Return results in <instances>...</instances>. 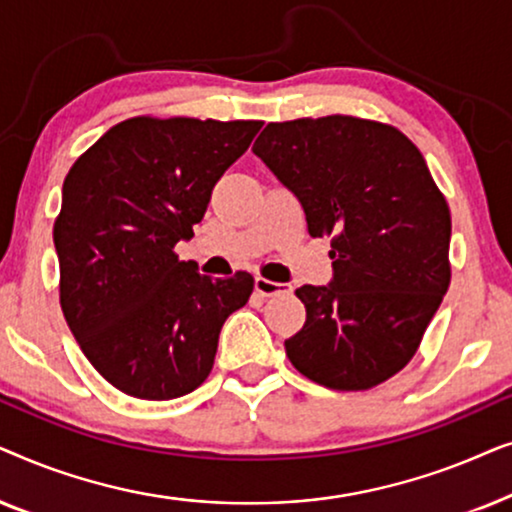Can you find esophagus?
Listing matches in <instances>:
<instances>
[{"instance_id": "obj_1", "label": "esophagus", "mask_w": 512, "mask_h": 512, "mask_svg": "<svg viewBox=\"0 0 512 512\" xmlns=\"http://www.w3.org/2000/svg\"><path fill=\"white\" fill-rule=\"evenodd\" d=\"M256 293H261L263 298H272V296H282V293H291V284H282V282H270L265 277H256Z\"/></svg>"}]
</instances>
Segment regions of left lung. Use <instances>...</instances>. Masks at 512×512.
Here are the masks:
<instances>
[{"mask_svg":"<svg viewBox=\"0 0 512 512\" xmlns=\"http://www.w3.org/2000/svg\"><path fill=\"white\" fill-rule=\"evenodd\" d=\"M254 153L331 237L333 282L300 286L305 326L284 342L321 387L366 391L415 356L450 286L452 219L415 144L356 116L268 123Z\"/></svg>","mask_w":512,"mask_h":512,"instance_id":"left-lung-1","label":"left lung"}]
</instances>
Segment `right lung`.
<instances>
[{"label":"right lung","instance_id":"add662e5","mask_svg":"<svg viewBox=\"0 0 512 512\" xmlns=\"http://www.w3.org/2000/svg\"><path fill=\"white\" fill-rule=\"evenodd\" d=\"M263 121L135 116L67 172L53 226L60 307L109 384L144 401L191 394L212 373L226 319L254 291L249 272L200 275L179 261L216 181Z\"/></svg>","mask_w":512,"mask_h":512}]
</instances>
